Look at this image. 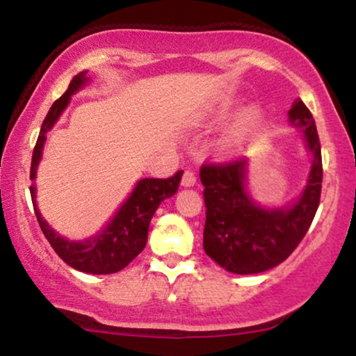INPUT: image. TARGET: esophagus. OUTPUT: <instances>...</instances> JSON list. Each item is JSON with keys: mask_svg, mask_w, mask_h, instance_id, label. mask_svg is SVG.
<instances>
[{"mask_svg": "<svg viewBox=\"0 0 356 356\" xmlns=\"http://www.w3.org/2000/svg\"><path fill=\"white\" fill-rule=\"evenodd\" d=\"M195 181H197V177H195V172H192V170H184L182 174V186L184 187H191L194 186Z\"/></svg>", "mask_w": 356, "mask_h": 356, "instance_id": "esophagus-1", "label": "esophagus"}]
</instances>
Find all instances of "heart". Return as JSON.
<instances>
[{
  "mask_svg": "<svg viewBox=\"0 0 356 356\" xmlns=\"http://www.w3.org/2000/svg\"><path fill=\"white\" fill-rule=\"evenodd\" d=\"M259 122H261V113L257 112V110H249L246 115H244L243 122H241V124L229 134V137H227L226 140L227 147H229V149H234V147L243 144V142L257 129Z\"/></svg>",
  "mask_w": 356,
  "mask_h": 356,
  "instance_id": "1",
  "label": "heart"
}]
</instances>
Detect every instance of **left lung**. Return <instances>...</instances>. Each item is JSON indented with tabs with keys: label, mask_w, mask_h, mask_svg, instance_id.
Masks as SVG:
<instances>
[{
	"label": "left lung",
	"mask_w": 356,
	"mask_h": 356,
	"mask_svg": "<svg viewBox=\"0 0 356 356\" xmlns=\"http://www.w3.org/2000/svg\"><path fill=\"white\" fill-rule=\"evenodd\" d=\"M289 124L305 130L313 167L303 195L289 209H261L244 191L246 159L206 162L201 167L206 202L204 251L220 268L254 275L288 259L312 226L320 206L323 164L316 125L300 99L289 108Z\"/></svg>",
	"instance_id": "8db88e82"
}]
</instances>
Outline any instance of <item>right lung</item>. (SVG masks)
<instances>
[{"instance_id":"1","label":"right lung","mask_w":356,"mask_h":356,"mask_svg":"<svg viewBox=\"0 0 356 356\" xmlns=\"http://www.w3.org/2000/svg\"><path fill=\"white\" fill-rule=\"evenodd\" d=\"M87 81V72H81L76 76H73L67 92L58 100H55L50 112L44 117L38 140H36L33 149V157H31L30 179H35L36 175V167H38L40 157H42L47 132L51 129L65 107H67L70 97L76 90L83 87ZM181 177L182 170H177L172 177L142 179V181H138L132 195L120 207V211L117 212L112 222L100 234H97L95 238L81 241V243H73V241H67L61 238L60 234H56L44 222L38 209H36L33 186L30 187V192L40 227H42L44 238L48 239V243L55 249L56 254L68 266L79 269V271L90 273V275H110V273H117L124 269L134 257L140 254V251L147 244V232H149V224L154 212L157 211L159 204L164 201V199L175 194Z\"/></svg>"}]
</instances>
